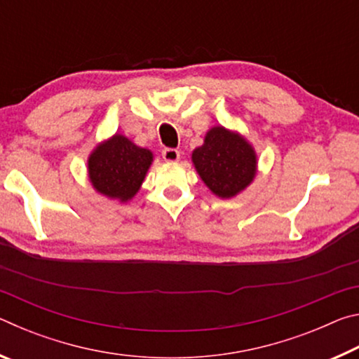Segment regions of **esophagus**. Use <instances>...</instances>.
Wrapping results in <instances>:
<instances>
[{
	"label": "esophagus",
	"mask_w": 359,
	"mask_h": 359,
	"mask_svg": "<svg viewBox=\"0 0 359 359\" xmlns=\"http://www.w3.org/2000/svg\"><path fill=\"white\" fill-rule=\"evenodd\" d=\"M161 155H163V160H165V161L175 163V161H179L180 151L175 150V149H165V150H163Z\"/></svg>",
	"instance_id": "obj_1"
}]
</instances>
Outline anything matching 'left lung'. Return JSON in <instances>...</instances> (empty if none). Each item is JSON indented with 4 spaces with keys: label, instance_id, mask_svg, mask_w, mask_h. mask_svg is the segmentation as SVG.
<instances>
[{
    "label": "left lung",
    "instance_id": "left-lung-1",
    "mask_svg": "<svg viewBox=\"0 0 359 359\" xmlns=\"http://www.w3.org/2000/svg\"><path fill=\"white\" fill-rule=\"evenodd\" d=\"M193 166L205 187L222 199L238 196L258 172V156L253 145L238 131L214 126L204 144L191 154Z\"/></svg>",
    "mask_w": 359,
    "mask_h": 359
}]
</instances>
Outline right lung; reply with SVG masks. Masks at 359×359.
Instances as JSON below:
<instances>
[{"label":"right lung","instance_id":"obj_1","mask_svg":"<svg viewBox=\"0 0 359 359\" xmlns=\"http://www.w3.org/2000/svg\"><path fill=\"white\" fill-rule=\"evenodd\" d=\"M154 154L115 133L100 142L87 161L88 179L96 191L118 203H128L141 190Z\"/></svg>","mask_w":359,"mask_h":359}]
</instances>
